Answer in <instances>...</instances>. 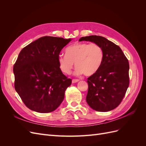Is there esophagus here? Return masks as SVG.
Returning <instances> with one entry per match:
<instances>
[{
    "label": "esophagus",
    "mask_w": 146,
    "mask_h": 146,
    "mask_svg": "<svg viewBox=\"0 0 146 146\" xmlns=\"http://www.w3.org/2000/svg\"><path fill=\"white\" fill-rule=\"evenodd\" d=\"M78 81H79V80H78V79H73V80H72V82L73 83H74L78 82Z\"/></svg>",
    "instance_id": "esophagus-1"
}]
</instances>
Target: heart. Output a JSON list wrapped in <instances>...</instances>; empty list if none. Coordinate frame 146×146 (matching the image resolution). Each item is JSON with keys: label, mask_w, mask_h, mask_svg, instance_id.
Returning a JSON list of instances; mask_svg holds the SVG:
<instances>
[{"label": "heart", "mask_w": 146, "mask_h": 146, "mask_svg": "<svg viewBox=\"0 0 146 146\" xmlns=\"http://www.w3.org/2000/svg\"><path fill=\"white\" fill-rule=\"evenodd\" d=\"M103 59V50L98 44L80 42L66 48V54L58 55V62L61 70L65 74L70 72L75 63L77 75L83 73L86 76H91L99 70Z\"/></svg>", "instance_id": "1"}]
</instances>
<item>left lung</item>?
I'll return each instance as SVG.
<instances>
[{
    "label": "left lung",
    "mask_w": 146,
    "mask_h": 146,
    "mask_svg": "<svg viewBox=\"0 0 146 146\" xmlns=\"http://www.w3.org/2000/svg\"><path fill=\"white\" fill-rule=\"evenodd\" d=\"M82 41L98 44L104 52L99 70L88 78L87 103L96 111H111L120 104L129 87V61L120 47L104 37L91 35Z\"/></svg>",
    "instance_id": "1"
}]
</instances>
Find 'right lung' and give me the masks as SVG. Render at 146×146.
I'll use <instances>...</instances> for the list:
<instances>
[{"label":"right lung","mask_w":146,"mask_h":146,"mask_svg":"<svg viewBox=\"0 0 146 146\" xmlns=\"http://www.w3.org/2000/svg\"><path fill=\"white\" fill-rule=\"evenodd\" d=\"M71 39L44 36L20 52L13 67L15 88L26 107L41 113L54 111L72 80L61 72L58 58Z\"/></svg>","instance_id":"1"}]
</instances>
